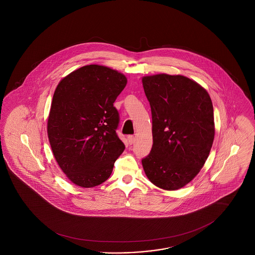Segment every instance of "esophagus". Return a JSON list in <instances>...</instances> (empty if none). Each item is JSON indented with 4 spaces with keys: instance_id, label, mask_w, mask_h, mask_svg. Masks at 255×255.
<instances>
[{
    "instance_id": "1",
    "label": "esophagus",
    "mask_w": 255,
    "mask_h": 255,
    "mask_svg": "<svg viewBox=\"0 0 255 255\" xmlns=\"http://www.w3.org/2000/svg\"><path fill=\"white\" fill-rule=\"evenodd\" d=\"M134 140H135V137L133 136V135H129L128 136V141H129V144H133L134 143Z\"/></svg>"
}]
</instances>
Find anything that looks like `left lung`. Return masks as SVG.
Segmentation results:
<instances>
[{
  "label": "left lung",
  "mask_w": 255,
  "mask_h": 255,
  "mask_svg": "<svg viewBox=\"0 0 255 255\" xmlns=\"http://www.w3.org/2000/svg\"><path fill=\"white\" fill-rule=\"evenodd\" d=\"M150 105L153 145L142 165L155 186L175 191L199 173L215 134L208 92L183 76L160 74L142 78Z\"/></svg>",
  "instance_id": "left-lung-1"
}]
</instances>
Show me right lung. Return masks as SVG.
I'll use <instances>...</instances> for the list:
<instances>
[{"mask_svg":"<svg viewBox=\"0 0 255 255\" xmlns=\"http://www.w3.org/2000/svg\"><path fill=\"white\" fill-rule=\"evenodd\" d=\"M126 84L116 70L91 64L62 78L55 90L47 135L59 166L76 185L105 182L124 152L113 104Z\"/></svg>","mask_w":255,"mask_h":255,"instance_id":"obj_1","label":"right lung"}]
</instances>
